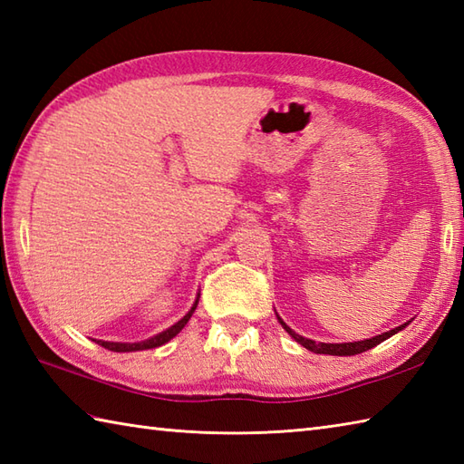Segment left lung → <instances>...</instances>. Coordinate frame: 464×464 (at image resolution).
<instances>
[{"mask_svg": "<svg viewBox=\"0 0 464 464\" xmlns=\"http://www.w3.org/2000/svg\"><path fill=\"white\" fill-rule=\"evenodd\" d=\"M277 319H279V323L283 324V329L287 331L291 337L297 341L299 344H303L304 349H309V351H313V353H319V354H337V357H351V354H359V353H362V351H369V349H372V347H377L379 343H382L384 339H389V337H392V334L395 333H399V331H402L407 327L409 323H405V324H401V327H395V329H391V331H387V333H382V334H377V337H371V339H364V341H354V343H314V341H311V339H304V337H301V334H297L295 333L287 323H285L279 314H277Z\"/></svg>", "mask_w": 464, "mask_h": 464, "instance_id": "1", "label": "left lung"}]
</instances>
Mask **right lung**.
<instances>
[{
	"mask_svg": "<svg viewBox=\"0 0 464 464\" xmlns=\"http://www.w3.org/2000/svg\"><path fill=\"white\" fill-rule=\"evenodd\" d=\"M197 303H199V295H197L193 307L189 309V313H187L181 321H177V323L173 324V327H169V329L160 333V334H155V337H151V339H145V341H140V343H111V341H97V343H100L102 347L110 349V351H115V353H131V351H145V349L161 347V344H165L167 341H171V339L175 337V334L185 327L187 321L191 319V314H193L195 309H197Z\"/></svg>",
	"mask_w": 464,
	"mask_h": 464,
	"instance_id": "1",
	"label": "right lung"
}]
</instances>
